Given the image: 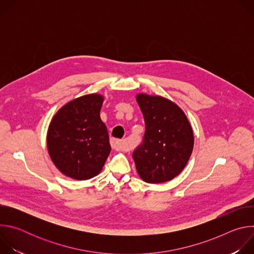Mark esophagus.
Returning <instances> with one entry per match:
<instances>
[{
  "mask_svg": "<svg viewBox=\"0 0 254 254\" xmlns=\"http://www.w3.org/2000/svg\"><path fill=\"white\" fill-rule=\"evenodd\" d=\"M111 144L112 148L116 151H122V152H127L128 150L127 146L126 144L125 141L120 140V139H116V138H112L111 140Z\"/></svg>",
  "mask_w": 254,
  "mask_h": 254,
  "instance_id": "esophagus-1",
  "label": "esophagus"
}]
</instances>
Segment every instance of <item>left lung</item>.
Returning <instances> with one entry per match:
<instances>
[{"mask_svg":"<svg viewBox=\"0 0 254 254\" xmlns=\"http://www.w3.org/2000/svg\"><path fill=\"white\" fill-rule=\"evenodd\" d=\"M135 99L146 124L143 141L132 154L136 172L147 183L168 182L184 170L191 157L192 127L185 113L168 98L138 93Z\"/></svg>","mask_w":254,"mask_h":254,"instance_id":"1","label":"left lung"}]
</instances>
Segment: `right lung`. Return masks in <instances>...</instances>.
I'll return each mask as SVG.
<instances>
[{"label": "right lung", "mask_w": 254, "mask_h": 254, "mask_svg": "<svg viewBox=\"0 0 254 254\" xmlns=\"http://www.w3.org/2000/svg\"><path fill=\"white\" fill-rule=\"evenodd\" d=\"M103 96L86 94L67 102L54 115L47 131V149L55 167L74 180L100 173L111 153L110 137L100 120Z\"/></svg>", "instance_id": "obj_1"}]
</instances>
